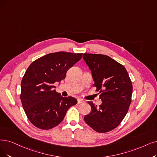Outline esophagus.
Masks as SVG:
<instances>
[{
    "mask_svg": "<svg viewBox=\"0 0 157 157\" xmlns=\"http://www.w3.org/2000/svg\"><path fill=\"white\" fill-rule=\"evenodd\" d=\"M85 101L84 100H82V99H80V98H78V101H77V102H78V104H82V103H84Z\"/></svg>",
    "mask_w": 157,
    "mask_h": 157,
    "instance_id": "1",
    "label": "esophagus"
}]
</instances>
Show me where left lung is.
Masks as SVG:
<instances>
[{"mask_svg": "<svg viewBox=\"0 0 157 157\" xmlns=\"http://www.w3.org/2000/svg\"><path fill=\"white\" fill-rule=\"evenodd\" d=\"M83 59L91 71L102 104L97 107L92 102L85 122L98 133L116 128L126 115L131 102L133 86L126 68L109 56L84 53Z\"/></svg>", "mask_w": 157, "mask_h": 157, "instance_id": "8db88e82", "label": "left lung"}]
</instances>
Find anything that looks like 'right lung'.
Segmentation results:
<instances>
[{"label": "right lung", "mask_w": 157, "mask_h": 157, "mask_svg": "<svg viewBox=\"0 0 157 157\" xmlns=\"http://www.w3.org/2000/svg\"><path fill=\"white\" fill-rule=\"evenodd\" d=\"M82 57V53L59 52L46 55L31 63L21 81V100L31 123L41 129L57 126L77 100L63 97L54 83L66 78L67 70Z\"/></svg>", "instance_id": "1"}]
</instances>
